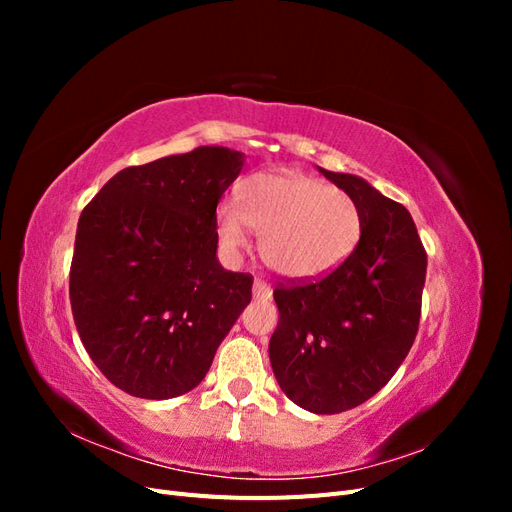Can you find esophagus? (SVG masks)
Masks as SVG:
<instances>
[{
  "label": "esophagus",
  "instance_id": "34e87169",
  "mask_svg": "<svg viewBox=\"0 0 512 512\" xmlns=\"http://www.w3.org/2000/svg\"><path fill=\"white\" fill-rule=\"evenodd\" d=\"M271 294H273V290H271V286L265 280H256L254 282V299L267 301V299H271Z\"/></svg>",
  "mask_w": 512,
  "mask_h": 512
}]
</instances>
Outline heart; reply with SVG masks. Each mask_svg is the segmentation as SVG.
Returning <instances> with one entry per match:
<instances>
[{
  "label": "heart",
  "mask_w": 512,
  "mask_h": 512,
  "mask_svg": "<svg viewBox=\"0 0 512 512\" xmlns=\"http://www.w3.org/2000/svg\"><path fill=\"white\" fill-rule=\"evenodd\" d=\"M260 239L265 265L294 282H312L342 267L361 239V211L344 190L299 170L258 173L243 183L241 207L222 203L218 235L226 250Z\"/></svg>",
  "instance_id": "b5f03b06"
}]
</instances>
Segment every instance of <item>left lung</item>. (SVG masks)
I'll return each mask as SVG.
<instances>
[{
  "label": "left lung",
  "instance_id": "left-lung-1",
  "mask_svg": "<svg viewBox=\"0 0 512 512\" xmlns=\"http://www.w3.org/2000/svg\"><path fill=\"white\" fill-rule=\"evenodd\" d=\"M322 175L354 198L361 239L342 267L275 284L269 359L282 391L316 414L361 406L393 378L421 320L427 252L404 205L354 175Z\"/></svg>",
  "mask_w": 512,
  "mask_h": 512
}]
</instances>
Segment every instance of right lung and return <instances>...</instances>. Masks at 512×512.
I'll use <instances>...</instances> for the list:
<instances>
[{
	"label": "right lung",
	"instance_id": "1",
	"mask_svg": "<svg viewBox=\"0 0 512 512\" xmlns=\"http://www.w3.org/2000/svg\"><path fill=\"white\" fill-rule=\"evenodd\" d=\"M241 164L239 151L198 147L128 166L81 213L74 324L91 361L128 395L192 391L252 301L254 277L215 258V209Z\"/></svg>",
	"mask_w": 512,
	"mask_h": 512
}]
</instances>
